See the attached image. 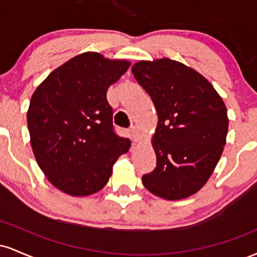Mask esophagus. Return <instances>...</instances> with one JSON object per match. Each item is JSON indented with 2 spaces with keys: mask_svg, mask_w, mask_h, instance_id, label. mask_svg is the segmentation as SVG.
<instances>
[{
  "mask_svg": "<svg viewBox=\"0 0 257 257\" xmlns=\"http://www.w3.org/2000/svg\"><path fill=\"white\" fill-rule=\"evenodd\" d=\"M131 138H132V140L133 141H139L141 139V134H140V132H139V129L137 128V126L135 125H133L132 128H131Z\"/></svg>",
  "mask_w": 257,
  "mask_h": 257,
  "instance_id": "obj_1",
  "label": "esophagus"
}]
</instances>
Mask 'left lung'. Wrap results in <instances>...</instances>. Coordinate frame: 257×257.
<instances>
[{
  "label": "left lung",
  "mask_w": 257,
  "mask_h": 257,
  "mask_svg": "<svg viewBox=\"0 0 257 257\" xmlns=\"http://www.w3.org/2000/svg\"><path fill=\"white\" fill-rule=\"evenodd\" d=\"M132 72L158 116L152 139L157 167L143 176V184L161 198H187L205 185L222 155L228 131L225 102L208 79L172 59L139 61Z\"/></svg>",
  "instance_id": "obj_1"
}]
</instances>
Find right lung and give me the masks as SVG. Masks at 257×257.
I'll use <instances>...</instances> for the list:
<instances>
[{
	"label": "right lung",
	"instance_id": "obj_1",
	"mask_svg": "<svg viewBox=\"0 0 257 257\" xmlns=\"http://www.w3.org/2000/svg\"><path fill=\"white\" fill-rule=\"evenodd\" d=\"M88 52L55 69L32 94L28 126L35 158L49 182L75 197L96 193L131 147L113 131L106 93L129 69Z\"/></svg>",
	"mask_w": 257,
	"mask_h": 257
}]
</instances>
